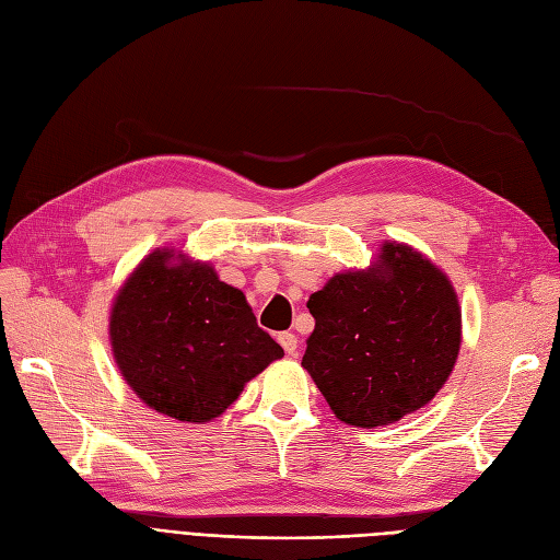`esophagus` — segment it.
<instances>
[{
  "instance_id": "esophagus-1",
  "label": "esophagus",
  "mask_w": 560,
  "mask_h": 560,
  "mask_svg": "<svg viewBox=\"0 0 560 560\" xmlns=\"http://www.w3.org/2000/svg\"><path fill=\"white\" fill-rule=\"evenodd\" d=\"M278 341H280V346L284 348V352L290 354V358H296V354H299V341H296V336H294L292 331L278 334Z\"/></svg>"
}]
</instances>
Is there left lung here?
Here are the masks:
<instances>
[{"mask_svg": "<svg viewBox=\"0 0 560 560\" xmlns=\"http://www.w3.org/2000/svg\"><path fill=\"white\" fill-rule=\"evenodd\" d=\"M308 369L336 418L378 428L425 406L460 350V308L448 278L422 254L385 243L381 264L334 276L308 299Z\"/></svg>", "mask_w": 560, "mask_h": 560, "instance_id": "left-lung-1", "label": "left lung"}]
</instances>
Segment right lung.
Returning <instances> with one entry per match:
<instances>
[{
    "label": "right lung",
    "mask_w": 560,
    "mask_h": 560,
    "mask_svg": "<svg viewBox=\"0 0 560 560\" xmlns=\"http://www.w3.org/2000/svg\"><path fill=\"white\" fill-rule=\"evenodd\" d=\"M159 249L116 296L109 334L118 369L138 397L182 422H208L243 385L282 358L245 294L208 264H171Z\"/></svg>",
    "instance_id": "right-lung-1"
}]
</instances>
